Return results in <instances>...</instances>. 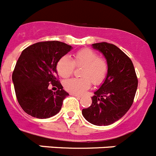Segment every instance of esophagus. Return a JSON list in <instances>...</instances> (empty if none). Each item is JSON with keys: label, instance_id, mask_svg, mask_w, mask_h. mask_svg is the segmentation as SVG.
<instances>
[{"label": "esophagus", "instance_id": "obj_1", "mask_svg": "<svg viewBox=\"0 0 156 156\" xmlns=\"http://www.w3.org/2000/svg\"><path fill=\"white\" fill-rule=\"evenodd\" d=\"M71 95H73V96H75V97H78V98H80V97H81V95H80V94H72V93H71Z\"/></svg>", "mask_w": 156, "mask_h": 156}]
</instances>
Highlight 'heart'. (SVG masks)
Here are the masks:
<instances>
[{
  "instance_id": "heart-1",
  "label": "heart",
  "mask_w": 156,
  "mask_h": 156,
  "mask_svg": "<svg viewBox=\"0 0 156 156\" xmlns=\"http://www.w3.org/2000/svg\"><path fill=\"white\" fill-rule=\"evenodd\" d=\"M75 66L83 67L81 76L83 78H73L64 83L65 90L72 94H80L93 84H99L106 77L108 69L107 62L104 58L98 57L97 54L90 49H83L76 53L71 58L65 56L58 61L57 71L63 78H68L73 74Z\"/></svg>"
}]
</instances>
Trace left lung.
<instances>
[{"label": "left lung", "mask_w": 156, "mask_h": 156, "mask_svg": "<svg viewBox=\"0 0 156 156\" xmlns=\"http://www.w3.org/2000/svg\"><path fill=\"white\" fill-rule=\"evenodd\" d=\"M101 52L108 65L107 75L94 92L91 106L82 110L83 118L94 126H110L122 118L133 102L138 80L133 64L127 55L113 44H92Z\"/></svg>", "instance_id": "8db88e82"}]
</instances>
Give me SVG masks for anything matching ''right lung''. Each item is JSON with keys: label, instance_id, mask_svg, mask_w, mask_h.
I'll list each match as a JSON object with an SVG mask.
<instances>
[{"label": "right lung", "instance_id": "right-lung-1", "mask_svg": "<svg viewBox=\"0 0 156 156\" xmlns=\"http://www.w3.org/2000/svg\"><path fill=\"white\" fill-rule=\"evenodd\" d=\"M73 49L58 41L34 43L23 50L12 73L17 100L22 109L36 118H49L59 113L69 95L57 79V64ZM58 87L53 92L48 85Z\"/></svg>", "mask_w": 156, "mask_h": 156}]
</instances>
